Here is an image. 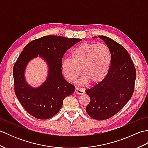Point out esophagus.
Instances as JSON below:
<instances>
[{
    "label": "esophagus",
    "instance_id": "34e87169",
    "mask_svg": "<svg viewBox=\"0 0 148 148\" xmlns=\"http://www.w3.org/2000/svg\"><path fill=\"white\" fill-rule=\"evenodd\" d=\"M75 93H76L77 94H80V95H82L84 93V91L82 89L79 88H76V89H75Z\"/></svg>",
    "mask_w": 148,
    "mask_h": 148
}]
</instances>
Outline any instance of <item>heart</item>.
Wrapping results in <instances>:
<instances>
[{
	"instance_id": "1",
	"label": "heart",
	"mask_w": 148,
	"mask_h": 148,
	"mask_svg": "<svg viewBox=\"0 0 148 148\" xmlns=\"http://www.w3.org/2000/svg\"><path fill=\"white\" fill-rule=\"evenodd\" d=\"M111 64V55L104 44L84 42L71 53V58L62 62L63 74L69 81L74 82L82 72L81 83L93 84L102 81L108 74Z\"/></svg>"
}]
</instances>
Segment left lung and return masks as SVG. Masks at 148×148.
<instances>
[{"mask_svg":"<svg viewBox=\"0 0 148 148\" xmlns=\"http://www.w3.org/2000/svg\"><path fill=\"white\" fill-rule=\"evenodd\" d=\"M99 37L111 51V64L104 79L86 90L90 98L86 111L92 118L103 120L115 115L131 99L136 71L129 54L121 45L108 37Z\"/></svg>","mask_w":148,"mask_h":148,"instance_id":"obj_1","label":"left lung"}]
</instances>
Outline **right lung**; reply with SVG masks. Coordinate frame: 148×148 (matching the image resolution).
Segmentation results:
<instances>
[{
    "mask_svg": "<svg viewBox=\"0 0 148 148\" xmlns=\"http://www.w3.org/2000/svg\"><path fill=\"white\" fill-rule=\"evenodd\" d=\"M57 36H47L30 42L23 48L13 67L14 92L28 113L37 119H49L57 113L66 97L74 93L75 87L62 75V57L67 49L81 41ZM39 56L47 63L48 76L41 86L34 88L26 81L27 64Z\"/></svg>",
    "mask_w": 148,
    "mask_h": 148,
    "instance_id": "right-lung-1",
    "label": "right lung"
}]
</instances>
